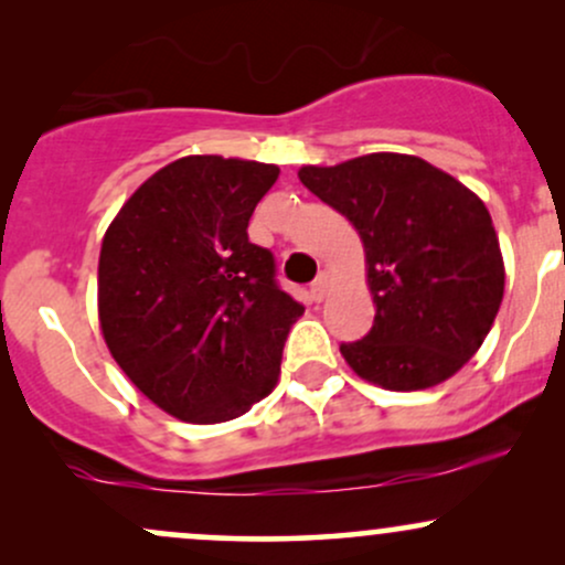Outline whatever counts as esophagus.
<instances>
[{"mask_svg":"<svg viewBox=\"0 0 565 565\" xmlns=\"http://www.w3.org/2000/svg\"><path fill=\"white\" fill-rule=\"evenodd\" d=\"M329 291V274H319L316 276V281L310 284V297H313L316 302H321L323 297H327Z\"/></svg>","mask_w":565,"mask_h":565,"instance_id":"esophagus-1","label":"esophagus"}]
</instances>
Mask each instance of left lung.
Returning <instances> with one entry per match:
<instances>
[{
    "label": "left lung",
    "instance_id": "left-lung-1",
    "mask_svg": "<svg viewBox=\"0 0 565 565\" xmlns=\"http://www.w3.org/2000/svg\"><path fill=\"white\" fill-rule=\"evenodd\" d=\"M302 185L359 231L377 313L342 342L359 377L425 391L483 345L504 295V263L486 204L451 174L406 153L302 167Z\"/></svg>",
    "mask_w": 565,
    "mask_h": 565
}]
</instances>
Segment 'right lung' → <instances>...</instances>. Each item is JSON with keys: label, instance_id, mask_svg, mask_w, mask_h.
<instances>
[{"label": "right lung", "instance_id": "right-lung-1", "mask_svg": "<svg viewBox=\"0 0 565 565\" xmlns=\"http://www.w3.org/2000/svg\"><path fill=\"white\" fill-rule=\"evenodd\" d=\"M276 178V164L183 157L151 174L103 236L106 345L132 385L183 423H228L276 387L305 308L246 233Z\"/></svg>", "mask_w": 565, "mask_h": 565}]
</instances>
